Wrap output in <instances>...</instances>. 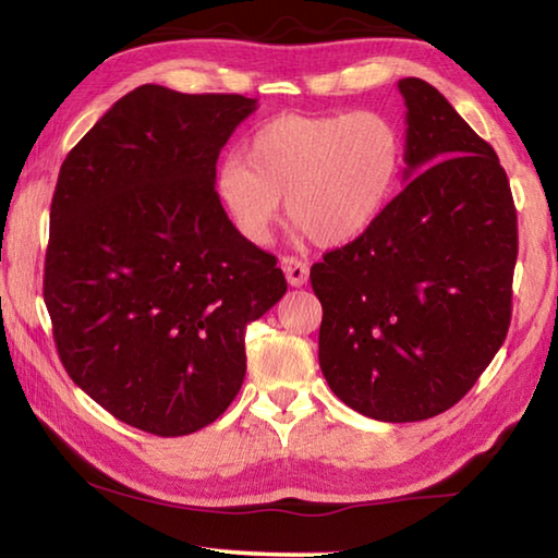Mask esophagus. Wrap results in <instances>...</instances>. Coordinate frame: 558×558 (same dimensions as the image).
<instances>
[{
  "mask_svg": "<svg viewBox=\"0 0 558 558\" xmlns=\"http://www.w3.org/2000/svg\"><path fill=\"white\" fill-rule=\"evenodd\" d=\"M280 266H282V272H286V278H288V282H290L292 288L305 286V282H307V272H310L307 263H302L300 258L286 256V258L280 260Z\"/></svg>",
  "mask_w": 558,
  "mask_h": 558,
  "instance_id": "34e87169",
  "label": "esophagus"
}]
</instances>
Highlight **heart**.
Masks as SVG:
<instances>
[{"instance_id": "b5f03b06", "label": "heart", "mask_w": 558, "mask_h": 558, "mask_svg": "<svg viewBox=\"0 0 558 558\" xmlns=\"http://www.w3.org/2000/svg\"><path fill=\"white\" fill-rule=\"evenodd\" d=\"M403 135L379 110L270 118L241 157L223 159L216 194L243 239L266 243L290 221L317 245H342L379 221L399 186Z\"/></svg>"}]
</instances>
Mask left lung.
<instances>
[{"label":"left lung","mask_w":558,"mask_h":558,"mask_svg":"<svg viewBox=\"0 0 558 558\" xmlns=\"http://www.w3.org/2000/svg\"><path fill=\"white\" fill-rule=\"evenodd\" d=\"M405 100L403 192L369 231L310 270L319 369L349 409L426 421L465 396L512 319L517 209L502 165L421 78Z\"/></svg>","instance_id":"left-lung-1"}]
</instances>
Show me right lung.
<instances>
[{
    "label": "right lung",
    "mask_w": 558,
    "mask_h": 558,
    "mask_svg": "<svg viewBox=\"0 0 558 558\" xmlns=\"http://www.w3.org/2000/svg\"><path fill=\"white\" fill-rule=\"evenodd\" d=\"M256 98L122 96L63 159L44 300L71 379L118 421L209 426L245 376V327L286 295L276 256L229 221L216 159Z\"/></svg>",
    "instance_id": "obj_1"
}]
</instances>
